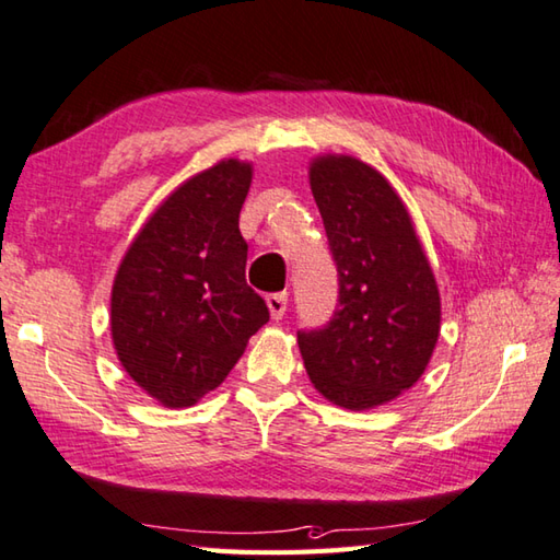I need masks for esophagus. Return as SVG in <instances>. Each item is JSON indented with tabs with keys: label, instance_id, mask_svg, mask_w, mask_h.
I'll return each instance as SVG.
<instances>
[{
	"label": "esophagus",
	"instance_id": "1",
	"mask_svg": "<svg viewBox=\"0 0 560 560\" xmlns=\"http://www.w3.org/2000/svg\"><path fill=\"white\" fill-rule=\"evenodd\" d=\"M268 302V310H270V316L272 319H282L284 312H288V292H272L266 298Z\"/></svg>",
	"mask_w": 560,
	"mask_h": 560
}]
</instances>
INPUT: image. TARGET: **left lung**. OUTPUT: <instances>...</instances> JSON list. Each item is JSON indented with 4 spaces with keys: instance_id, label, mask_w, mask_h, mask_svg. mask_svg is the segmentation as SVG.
<instances>
[{
    "instance_id": "1",
    "label": "left lung",
    "mask_w": 560,
    "mask_h": 560,
    "mask_svg": "<svg viewBox=\"0 0 560 560\" xmlns=\"http://www.w3.org/2000/svg\"><path fill=\"white\" fill-rule=\"evenodd\" d=\"M312 195L339 272V304L298 343L310 380L334 405L371 409L424 373L439 339L434 272L402 199L351 155L316 158Z\"/></svg>"
}]
</instances>
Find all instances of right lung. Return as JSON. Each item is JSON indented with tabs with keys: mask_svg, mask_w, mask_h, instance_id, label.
Here are the masks:
<instances>
[{
	"mask_svg": "<svg viewBox=\"0 0 560 560\" xmlns=\"http://www.w3.org/2000/svg\"><path fill=\"white\" fill-rule=\"evenodd\" d=\"M248 187V163L221 161L195 175L158 207L116 272V353L165 407H189L219 387L270 319L246 282L238 214Z\"/></svg>",
	"mask_w": 560,
	"mask_h": 560,
	"instance_id": "right-lung-1",
	"label": "right lung"
}]
</instances>
